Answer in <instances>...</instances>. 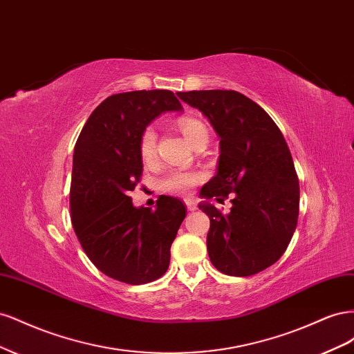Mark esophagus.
Here are the masks:
<instances>
[{
  "label": "esophagus",
  "instance_id": "obj_1",
  "mask_svg": "<svg viewBox=\"0 0 354 354\" xmlns=\"http://www.w3.org/2000/svg\"><path fill=\"white\" fill-rule=\"evenodd\" d=\"M185 202H186V207H187L189 211H196L198 209V205H196V202L194 199H186Z\"/></svg>",
  "mask_w": 354,
  "mask_h": 354
}]
</instances>
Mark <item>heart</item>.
Masks as SVG:
<instances>
[{
	"instance_id": "1",
	"label": "heart",
	"mask_w": 354,
	"mask_h": 354,
	"mask_svg": "<svg viewBox=\"0 0 354 354\" xmlns=\"http://www.w3.org/2000/svg\"><path fill=\"white\" fill-rule=\"evenodd\" d=\"M177 127L192 146L198 145L202 140H208L207 127L199 120H196V118H180L177 121ZM156 140L158 134L155 131V128H145L140 136V140H138V152H140V156L145 162H151V160H153L156 153ZM199 178L201 176L198 173H192V171L185 169H174L160 180V187L165 192H169V194L183 195L187 194V192L198 183Z\"/></svg>"
}]
</instances>
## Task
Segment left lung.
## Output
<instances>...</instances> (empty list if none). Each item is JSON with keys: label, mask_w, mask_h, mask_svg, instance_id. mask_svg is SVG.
I'll return each instance as SVG.
<instances>
[{"label": "left lung", "mask_w": 354, "mask_h": 354, "mask_svg": "<svg viewBox=\"0 0 354 354\" xmlns=\"http://www.w3.org/2000/svg\"><path fill=\"white\" fill-rule=\"evenodd\" d=\"M202 112L220 138L217 174L201 189L199 209L209 217L212 266L229 276H251L274 264L297 227L299 187L279 128L246 95L232 90L177 93ZM234 195L229 214L207 202Z\"/></svg>", "instance_id": "obj_1"}]
</instances>
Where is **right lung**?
Segmentation results:
<instances>
[{
	"mask_svg": "<svg viewBox=\"0 0 354 354\" xmlns=\"http://www.w3.org/2000/svg\"><path fill=\"white\" fill-rule=\"evenodd\" d=\"M181 111L168 90L113 94L93 111L75 145L72 226L91 263L115 281L142 285L168 270L185 203L160 195L155 209L134 207L128 194L143 173V130L160 113Z\"/></svg>",
	"mask_w": 354,
	"mask_h": 354,
	"instance_id": "add662e5",
	"label": "right lung"
}]
</instances>
